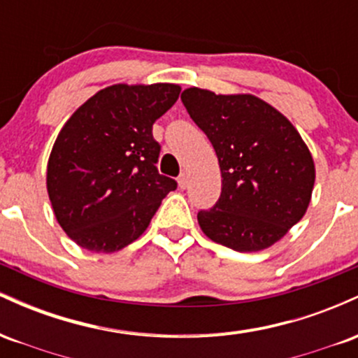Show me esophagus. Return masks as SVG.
Returning a JSON list of instances; mask_svg holds the SVG:
<instances>
[{"label":"esophagus","mask_w":358,"mask_h":358,"mask_svg":"<svg viewBox=\"0 0 358 358\" xmlns=\"http://www.w3.org/2000/svg\"><path fill=\"white\" fill-rule=\"evenodd\" d=\"M188 185H190V176H188V173H182L180 175V178H178V187L180 188H188Z\"/></svg>","instance_id":"1"}]
</instances>
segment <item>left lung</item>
I'll return each mask as SVG.
<instances>
[{"label": "left lung", "mask_w": 358, "mask_h": 358, "mask_svg": "<svg viewBox=\"0 0 358 358\" xmlns=\"http://www.w3.org/2000/svg\"><path fill=\"white\" fill-rule=\"evenodd\" d=\"M182 101L210 139L222 175L219 202L196 215L200 229L239 252L271 248L303 219L313 192V156L296 127L252 94L190 87Z\"/></svg>", "instance_id": "1"}]
</instances>
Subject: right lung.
Wrapping results in <instances>:
<instances>
[{
    "label": "right lung",
    "mask_w": 358,
    "mask_h": 358,
    "mask_svg": "<svg viewBox=\"0 0 358 358\" xmlns=\"http://www.w3.org/2000/svg\"><path fill=\"white\" fill-rule=\"evenodd\" d=\"M180 85L116 84L99 90L60 129L47 165L57 222L82 249L116 252L146 231L176 188L158 173L153 124Z\"/></svg>",
    "instance_id": "right-lung-1"
}]
</instances>
